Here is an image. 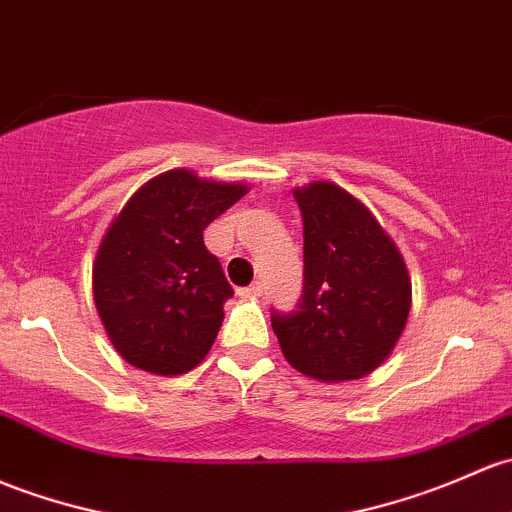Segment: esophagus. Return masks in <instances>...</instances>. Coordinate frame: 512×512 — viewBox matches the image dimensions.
<instances>
[{
    "label": "esophagus",
    "instance_id": "34e87169",
    "mask_svg": "<svg viewBox=\"0 0 512 512\" xmlns=\"http://www.w3.org/2000/svg\"><path fill=\"white\" fill-rule=\"evenodd\" d=\"M262 292H265V284H262V282H252L250 287L238 289L240 297H262Z\"/></svg>",
    "mask_w": 512,
    "mask_h": 512
}]
</instances>
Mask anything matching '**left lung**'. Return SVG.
<instances>
[{
    "label": "left lung",
    "mask_w": 512,
    "mask_h": 512,
    "mask_svg": "<svg viewBox=\"0 0 512 512\" xmlns=\"http://www.w3.org/2000/svg\"><path fill=\"white\" fill-rule=\"evenodd\" d=\"M294 196L304 218V287L292 311L272 309V328L299 373L358 380L383 363L407 324V267L351 193L319 181Z\"/></svg>",
    "instance_id": "obj_1"
}]
</instances>
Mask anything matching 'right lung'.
<instances>
[{"label":"right lung","instance_id":"add662e5","mask_svg":"<svg viewBox=\"0 0 512 512\" xmlns=\"http://www.w3.org/2000/svg\"><path fill=\"white\" fill-rule=\"evenodd\" d=\"M245 191L166 171L139 188L110 225L93 267V297L127 363L179 375L211 351L233 287L203 245V230Z\"/></svg>","mask_w":512,"mask_h":512}]
</instances>
